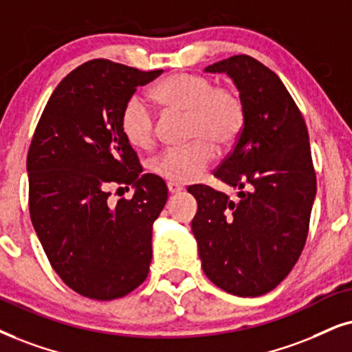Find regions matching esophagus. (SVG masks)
<instances>
[{"label": "esophagus", "instance_id": "34e87169", "mask_svg": "<svg viewBox=\"0 0 352 352\" xmlns=\"http://www.w3.org/2000/svg\"><path fill=\"white\" fill-rule=\"evenodd\" d=\"M167 190L168 193L173 195V193H180L182 190H184V186H180L179 184H173V182H168L167 184Z\"/></svg>", "mask_w": 352, "mask_h": 352}]
</instances>
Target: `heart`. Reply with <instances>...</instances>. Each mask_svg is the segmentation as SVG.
<instances>
[{"mask_svg":"<svg viewBox=\"0 0 352 352\" xmlns=\"http://www.w3.org/2000/svg\"><path fill=\"white\" fill-rule=\"evenodd\" d=\"M153 99L166 112L186 115V140L184 148L162 151L151 161L149 168L161 179L179 182L195 180L214 159V150L226 151L237 143L245 124V109L234 89L214 86L208 76L197 73H175L155 84ZM120 126L124 140L133 148L146 149L155 140L153 110L140 97L126 100Z\"/></svg>","mask_w":352,"mask_h":352,"instance_id":"1","label":"heart"}]
</instances>
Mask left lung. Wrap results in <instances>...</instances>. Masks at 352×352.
Masks as SVG:
<instances>
[{"label":"left lung","mask_w":352,"mask_h":352,"mask_svg":"<svg viewBox=\"0 0 352 352\" xmlns=\"http://www.w3.org/2000/svg\"><path fill=\"white\" fill-rule=\"evenodd\" d=\"M228 73L245 109L242 135L214 177L237 198L191 185L198 211L191 230L204 274L222 291L258 297L291 273L309 235L317 177L309 131L278 74L248 55L208 66Z\"/></svg>","instance_id":"obj_1"}]
</instances>
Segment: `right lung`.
I'll return each mask as SVG.
<instances>
[{
	"mask_svg": "<svg viewBox=\"0 0 352 352\" xmlns=\"http://www.w3.org/2000/svg\"><path fill=\"white\" fill-rule=\"evenodd\" d=\"M159 74L104 58L86 61L53 91L30 141L34 229L61 281L89 299H118L148 278L153 222L167 186L141 173L120 118L136 87ZM130 186V200L108 201L113 188Z\"/></svg>",
	"mask_w": 352,
	"mask_h": 352,
	"instance_id": "obj_1",
	"label": "right lung"
}]
</instances>
